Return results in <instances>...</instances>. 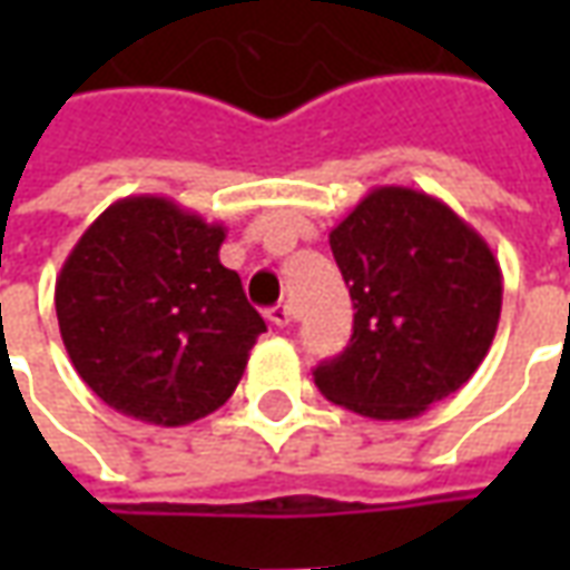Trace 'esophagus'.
I'll return each instance as SVG.
<instances>
[{
	"label": "esophagus",
	"instance_id": "1",
	"mask_svg": "<svg viewBox=\"0 0 570 570\" xmlns=\"http://www.w3.org/2000/svg\"><path fill=\"white\" fill-rule=\"evenodd\" d=\"M268 321H272L274 326H289V323H293V305H286V302L274 305V308L268 311Z\"/></svg>",
	"mask_w": 570,
	"mask_h": 570
}]
</instances>
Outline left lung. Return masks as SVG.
Returning a JSON list of instances; mask_svg holds the SVG:
<instances>
[{"label":"left lung","mask_w":570,"mask_h":570,"mask_svg":"<svg viewBox=\"0 0 570 570\" xmlns=\"http://www.w3.org/2000/svg\"><path fill=\"white\" fill-rule=\"evenodd\" d=\"M354 302L351 345L314 370L321 394L375 421L419 419L489 354L501 265L473 225L406 186H379L330 232Z\"/></svg>","instance_id":"obj_1"}]
</instances>
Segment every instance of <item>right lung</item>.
<instances>
[{
	"label": "right lung",
	"mask_w": 570,
	"mask_h": 570,
	"mask_svg": "<svg viewBox=\"0 0 570 570\" xmlns=\"http://www.w3.org/2000/svg\"><path fill=\"white\" fill-rule=\"evenodd\" d=\"M225 225L161 195L109 204L57 274L72 366L128 419L183 428L235 394L265 321L219 262Z\"/></svg>",
	"instance_id": "obj_1"
}]
</instances>
